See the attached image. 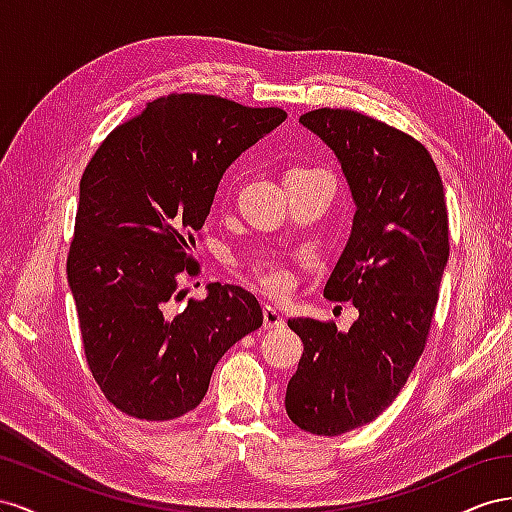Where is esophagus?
Segmentation results:
<instances>
[{"mask_svg":"<svg viewBox=\"0 0 512 512\" xmlns=\"http://www.w3.org/2000/svg\"><path fill=\"white\" fill-rule=\"evenodd\" d=\"M264 326L266 328H281L285 326L283 315L274 309V306H264Z\"/></svg>","mask_w":512,"mask_h":512,"instance_id":"34e87169","label":"esophagus"}]
</instances>
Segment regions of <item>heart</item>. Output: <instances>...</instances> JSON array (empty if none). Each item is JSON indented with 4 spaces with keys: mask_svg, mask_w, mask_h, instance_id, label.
<instances>
[{
    "mask_svg": "<svg viewBox=\"0 0 512 512\" xmlns=\"http://www.w3.org/2000/svg\"><path fill=\"white\" fill-rule=\"evenodd\" d=\"M248 272H251V276L261 287L274 296H283L294 287V272H291L285 261L272 255L253 259L251 264H248Z\"/></svg>",
    "mask_w": 512,
    "mask_h": 512,
    "instance_id": "b5f03b06",
    "label": "heart"
}]
</instances>
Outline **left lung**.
I'll list each match as a JSON object with an SVG mask.
<instances>
[{"mask_svg":"<svg viewBox=\"0 0 512 512\" xmlns=\"http://www.w3.org/2000/svg\"><path fill=\"white\" fill-rule=\"evenodd\" d=\"M300 124L337 154L356 214L324 296L352 300L347 332L311 317L287 324L304 343L285 410L315 435H341L397 399L425 349L448 261V210L429 150L352 109H315Z\"/></svg>","mask_w":512,"mask_h":512,"instance_id":"8db88e82","label":"left lung"}]
</instances>
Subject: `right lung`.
Masks as SVG:
<instances>
[{"label":"right lung","instance_id":"obj_1","mask_svg":"<svg viewBox=\"0 0 512 512\" xmlns=\"http://www.w3.org/2000/svg\"><path fill=\"white\" fill-rule=\"evenodd\" d=\"M287 113L208 94H169L120 124L87 163L66 272L87 364L109 403L139 420H173L206 397L216 362L264 324L257 298L210 283L195 240L225 169Z\"/></svg>","mask_w":512,"mask_h":512}]
</instances>
